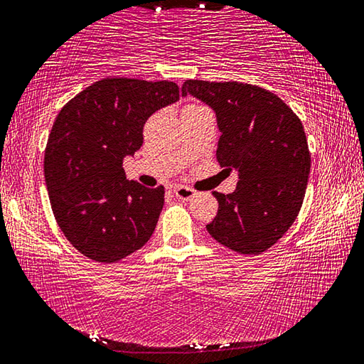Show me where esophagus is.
Wrapping results in <instances>:
<instances>
[{
	"label": "esophagus",
	"instance_id": "obj_1",
	"mask_svg": "<svg viewBox=\"0 0 364 364\" xmlns=\"http://www.w3.org/2000/svg\"><path fill=\"white\" fill-rule=\"evenodd\" d=\"M173 194L176 196L178 199L181 200H189L196 194L194 189H191L189 186H183V184H176L175 188H173Z\"/></svg>",
	"mask_w": 364,
	"mask_h": 364
}]
</instances>
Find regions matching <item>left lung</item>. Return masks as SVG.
I'll return each instance as SVG.
<instances>
[{"instance_id":"8db88e82","label":"left lung","mask_w":364,"mask_h":364,"mask_svg":"<svg viewBox=\"0 0 364 364\" xmlns=\"http://www.w3.org/2000/svg\"><path fill=\"white\" fill-rule=\"evenodd\" d=\"M188 94L213 108L222 132L217 160L240 176L232 194L212 193L218 212L207 232L240 255H261L303 205L311 154L301 121L280 97L252 84L188 79Z\"/></svg>"}]
</instances>
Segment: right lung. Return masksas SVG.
<instances>
[{
    "mask_svg": "<svg viewBox=\"0 0 364 364\" xmlns=\"http://www.w3.org/2000/svg\"><path fill=\"white\" fill-rule=\"evenodd\" d=\"M180 99L170 80L105 77L60 109L45 149L51 210L85 257L112 264L151 240L165 188L126 180L123 159L142 146L152 113Z\"/></svg>",
    "mask_w": 364,
    "mask_h": 364,
    "instance_id": "add662e5",
    "label": "right lung"
}]
</instances>
